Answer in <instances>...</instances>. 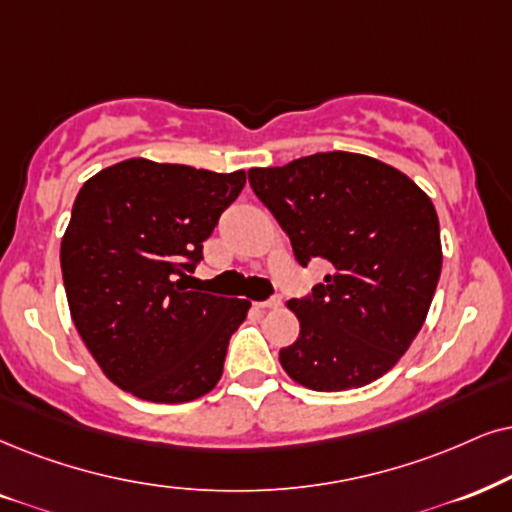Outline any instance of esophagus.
<instances>
[{
  "instance_id": "obj_1",
  "label": "esophagus",
  "mask_w": 512,
  "mask_h": 512,
  "mask_svg": "<svg viewBox=\"0 0 512 512\" xmlns=\"http://www.w3.org/2000/svg\"><path fill=\"white\" fill-rule=\"evenodd\" d=\"M257 307H260V309H278V307H281V297H278V295L269 297L267 302H257Z\"/></svg>"
}]
</instances>
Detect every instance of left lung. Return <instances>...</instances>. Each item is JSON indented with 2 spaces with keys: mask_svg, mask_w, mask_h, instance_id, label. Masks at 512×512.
I'll use <instances>...</instances> for the list:
<instances>
[{
  "mask_svg": "<svg viewBox=\"0 0 512 512\" xmlns=\"http://www.w3.org/2000/svg\"><path fill=\"white\" fill-rule=\"evenodd\" d=\"M248 179L297 262L333 267L312 295L288 302L300 338L278 354L283 371L316 392L378 380L423 328L442 271L428 193L397 167L347 151L252 167Z\"/></svg>",
  "mask_w": 512,
  "mask_h": 512,
  "instance_id": "obj_1",
  "label": "left lung"
}]
</instances>
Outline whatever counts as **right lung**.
<instances>
[{
	"label": "right lung",
	"instance_id": "add662e5",
	"mask_svg": "<svg viewBox=\"0 0 512 512\" xmlns=\"http://www.w3.org/2000/svg\"><path fill=\"white\" fill-rule=\"evenodd\" d=\"M245 172L132 158L77 193L61 241L73 323L106 378L155 404L208 394L250 302L189 290L217 219Z\"/></svg>",
	"mask_w": 512,
	"mask_h": 512
}]
</instances>
